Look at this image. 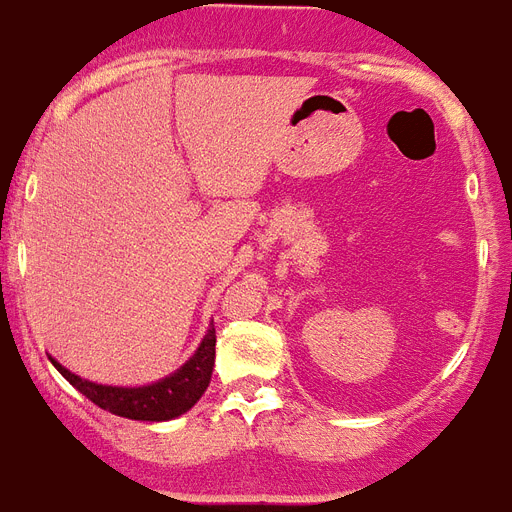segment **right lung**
<instances>
[{
	"label": "right lung",
	"mask_w": 512,
	"mask_h": 512,
	"mask_svg": "<svg viewBox=\"0 0 512 512\" xmlns=\"http://www.w3.org/2000/svg\"><path fill=\"white\" fill-rule=\"evenodd\" d=\"M52 365L70 384L76 386L83 397H89L94 405L120 418L131 421H173L178 415L189 413L197 405L199 397L210 386L215 368V328H207L205 339L197 347V352L186 360L176 373L160 378L155 384L144 386H107L94 384L86 378L70 373L65 365H60L52 357Z\"/></svg>",
	"instance_id": "obj_1"
}]
</instances>
